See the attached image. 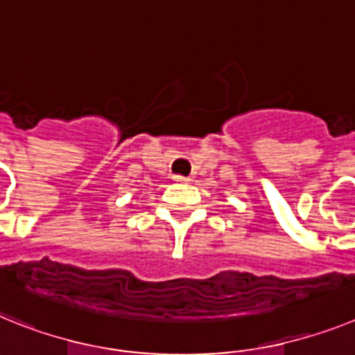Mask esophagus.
<instances>
[{"label":"esophagus","mask_w":355,"mask_h":355,"mask_svg":"<svg viewBox=\"0 0 355 355\" xmlns=\"http://www.w3.org/2000/svg\"><path fill=\"white\" fill-rule=\"evenodd\" d=\"M173 180H175V182H189L191 178L182 177V175H175V177H173Z\"/></svg>","instance_id":"esophagus-1"}]
</instances>
